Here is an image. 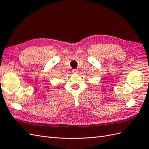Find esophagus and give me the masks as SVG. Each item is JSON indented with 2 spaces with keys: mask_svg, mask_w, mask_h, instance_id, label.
<instances>
[{
  "mask_svg": "<svg viewBox=\"0 0 149 149\" xmlns=\"http://www.w3.org/2000/svg\"><path fill=\"white\" fill-rule=\"evenodd\" d=\"M72 73H74V74H77V73H78L77 69H73L72 70Z\"/></svg>",
  "mask_w": 149,
  "mask_h": 149,
  "instance_id": "1",
  "label": "esophagus"
}]
</instances>
